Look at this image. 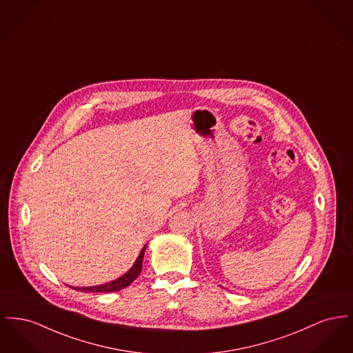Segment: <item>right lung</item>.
Instances as JSON below:
<instances>
[{
  "label": "right lung",
  "mask_w": 353,
  "mask_h": 353,
  "mask_svg": "<svg viewBox=\"0 0 353 353\" xmlns=\"http://www.w3.org/2000/svg\"><path fill=\"white\" fill-rule=\"evenodd\" d=\"M146 245H144V248L141 249L137 260L134 261L133 267L130 270H128L125 274H123L121 277L113 280V281H109L106 284H101V285H94V287H70L73 290H81V292H116V290H123L126 288L128 285H130L140 274V272L143 270V259H144V253H145Z\"/></svg>",
  "instance_id": "1"
}]
</instances>
